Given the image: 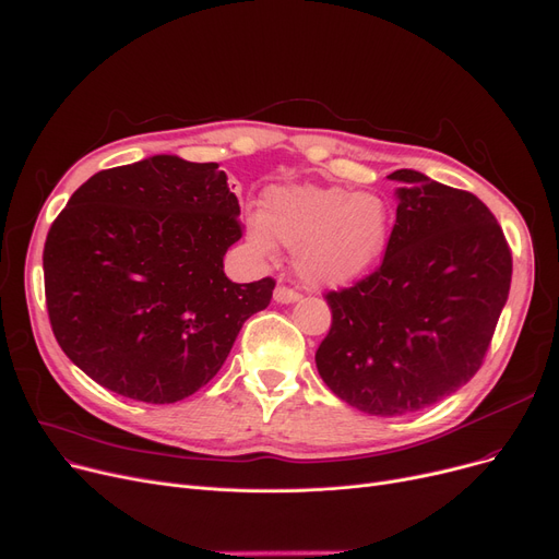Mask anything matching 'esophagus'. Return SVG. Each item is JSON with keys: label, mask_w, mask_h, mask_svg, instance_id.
Segmentation results:
<instances>
[{"label": "esophagus", "mask_w": 559, "mask_h": 559, "mask_svg": "<svg viewBox=\"0 0 559 559\" xmlns=\"http://www.w3.org/2000/svg\"><path fill=\"white\" fill-rule=\"evenodd\" d=\"M298 298H300V294L294 292V288H288V286H277L275 288V302H280V305H292Z\"/></svg>", "instance_id": "34e87169"}]
</instances>
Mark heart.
<instances>
[{"mask_svg": "<svg viewBox=\"0 0 559 559\" xmlns=\"http://www.w3.org/2000/svg\"><path fill=\"white\" fill-rule=\"evenodd\" d=\"M248 236L263 254L275 238L298 248L296 265L305 282L344 286L367 275L383 257L390 211L383 197L348 192L340 186H280L265 194L263 217L252 215Z\"/></svg>", "mask_w": 559, "mask_h": 559, "instance_id": "obj_1", "label": "heart"}]
</instances>
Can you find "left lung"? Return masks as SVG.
I'll list each match as a JSON object with an SVG mask.
<instances>
[{"label": "left lung", "instance_id": "obj_1", "mask_svg": "<svg viewBox=\"0 0 559 559\" xmlns=\"http://www.w3.org/2000/svg\"><path fill=\"white\" fill-rule=\"evenodd\" d=\"M401 183L383 263L325 294L323 383L348 406L408 415L450 396L479 371L509 296L511 252L496 215L473 192L415 169Z\"/></svg>", "mask_w": 559, "mask_h": 559}]
</instances>
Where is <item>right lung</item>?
Listing matches in <instances>:
<instances>
[{"label":"right lung","instance_id":"1","mask_svg":"<svg viewBox=\"0 0 559 559\" xmlns=\"http://www.w3.org/2000/svg\"><path fill=\"white\" fill-rule=\"evenodd\" d=\"M240 206L215 163L176 155L103 169L57 215L43 250L55 337L88 378L174 404L225 365L275 280L236 284L227 250Z\"/></svg>","mask_w":559,"mask_h":559}]
</instances>
